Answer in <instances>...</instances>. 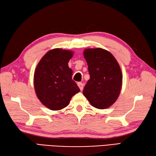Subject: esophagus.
<instances>
[{
	"label": "esophagus",
	"instance_id": "esophagus-1",
	"mask_svg": "<svg viewBox=\"0 0 156 156\" xmlns=\"http://www.w3.org/2000/svg\"><path fill=\"white\" fill-rule=\"evenodd\" d=\"M78 86L79 87V88H80V90H83V88H84V84L82 82H78Z\"/></svg>",
	"mask_w": 156,
	"mask_h": 156
}]
</instances>
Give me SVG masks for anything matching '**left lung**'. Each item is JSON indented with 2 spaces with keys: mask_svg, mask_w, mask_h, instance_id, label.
Returning <instances> with one entry per match:
<instances>
[{
  "mask_svg": "<svg viewBox=\"0 0 156 156\" xmlns=\"http://www.w3.org/2000/svg\"><path fill=\"white\" fill-rule=\"evenodd\" d=\"M90 79L83 94L92 106L104 109L117 101L122 87V72L117 61L110 52L102 48L86 49Z\"/></svg>",
  "mask_w": 156,
  "mask_h": 156,
  "instance_id": "8db88e82",
  "label": "left lung"
}]
</instances>
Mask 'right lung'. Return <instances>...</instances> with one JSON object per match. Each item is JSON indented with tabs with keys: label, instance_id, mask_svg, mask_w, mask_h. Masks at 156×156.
<instances>
[{
	"label": "right lung",
	"instance_id": "1",
	"mask_svg": "<svg viewBox=\"0 0 156 156\" xmlns=\"http://www.w3.org/2000/svg\"><path fill=\"white\" fill-rule=\"evenodd\" d=\"M73 52L54 49L44 55L36 67L34 87L41 103L53 111L60 110L69 105L72 97L80 92L72 80V70L68 62Z\"/></svg>",
	"mask_w": 156,
	"mask_h": 156
}]
</instances>
